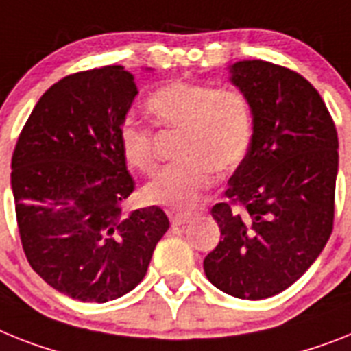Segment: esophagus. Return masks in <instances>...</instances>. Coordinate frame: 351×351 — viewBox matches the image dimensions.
Segmentation results:
<instances>
[{
  "label": "esophagus",
  "instance_id": "esophagus-1",
  "mask_svg": "<svg viewBox=\"0 0 351 351\" xmlns=\"http://www.w3.org/2000/svg\"><path fill=\"white\" fill-rule=\"evenodd\" d=\"M192 221H193L192 213H172V215H170V222H172L173 226L190 224Z\"/></svg>",
  "mask_w": 351,
  "mask_h": 351
}]
</instances>
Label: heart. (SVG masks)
I'll return each mask as SVG.
<instances>
[{
	"instance_id": "heart-1",
	"label": "heart",
	"mask_w": 351,
	"mask_h": 351,
	"mask_svg": "<svg viewBox=\"0 0 351 351\" xmlns=\"http://www.w3.org/2000/svg\"><path fill=\"white\" fill-rule=\"evenodd\" d=\"M147 111L159 125L182 129L179 158L184 159L147 182L143 197L150 204L170 210L193 206L210 186L211 169L230 172L247 152L253 117L249 100L237 89L172 80L150 95ZM118 141L129 167L143 173L154 169V141L147 127L127 120Z\"/></svg>"
}]
</instances>
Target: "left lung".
Returning <instances> with one entry per match:
<instances>
[{
    "mask_svg": "<svg viewBox=\"0 0 351 351\" xmlns=\"http://www.w3.org/2000/svg\"><path fill=\"white\" fill-rule=\"evenodd\" d=\"M230 82L249 100L253 134L230 178V202L211 208L221 242L204 273L240 300H265L308 271L334 226L337 130L323 98L296 71L239 60Z\"/></svg>",
    "mask_w": 351,
    "mask_h": 351,
    "instance_id": "1",
    "label": "left lung"
}]
</instances>
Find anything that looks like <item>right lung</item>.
Listing matches in <instances>:
<instances>
[{
	"label": "right lung",
	"instance_id": "obj_1",
	"mask_svg": "<svg viewBox=\"0 0 351 351\" xmlns=\"http://www.w3.org/2000/svg\"><path fill=\"white\" fill-rule=\"evenodd\" d=\"M138 88L121 66L68 75L39 98L12 156L17 228L55 291L106 303L143 280L169 230L159 206L121 210L134 190L120 150Z\"/></svg>",
	"mask_w": 351,
	"mask_h": 351
}]
</instances>
